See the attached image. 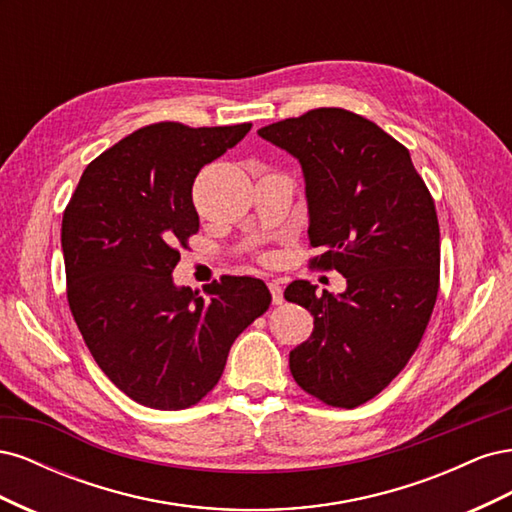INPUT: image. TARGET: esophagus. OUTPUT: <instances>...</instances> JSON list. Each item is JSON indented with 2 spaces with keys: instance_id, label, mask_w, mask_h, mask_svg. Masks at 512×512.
Wrapping results in <instances>:
<instances>
[{
  "instance_id": "esophagus-1",
  "label": "esophagus",
  "mask_w": 512,
  "mask_h": 512,
  "mask_svg": "<svg viewBox=\"0 0 512 512\" xmlns=\"http://www.w3.org/2000/svg\"><path fill=\"white\" fill-rule=\"evenodd\" d=\"M269 290H271V299H273V303H275V305H280V303L284 301V292H282L280 282H277V280L269 282Z\"/></svg>"
}]
</instances>
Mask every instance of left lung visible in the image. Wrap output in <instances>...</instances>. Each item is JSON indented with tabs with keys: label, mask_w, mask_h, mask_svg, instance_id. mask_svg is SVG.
Listing matches in <instances>:
<instances>
[{
	"label": "left lung",
	"mask_w": 512,
	"mask_h": 512,
	"mask_svg": "<svg viewBox=\"0 0 512 512\" xmlns=\"http://www.w3.org/2000/svg\"><path fill=\"white\" fill-rule=\"evenodd\" d=\"M258 136L297 158L305 179L314 265L346 277V290L288 284L286 301L314 316L290 352L303 391L335 408L376 397L421 344L440 286V226L410 151L374 121L314 108Z\"/></svg>",
	"instance_id": "1"
}]
</instances>
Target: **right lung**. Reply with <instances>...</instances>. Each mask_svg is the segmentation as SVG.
I'll return each mask as SVG.
<instances>
[{"instance_id": "1", "label": "right lung", "mask_w": 512, "mask_h": 512, "mask_svg": "<svg viewBox=\"0 0 512 512\" xmlns=\"http://www.w3.org/2000/svg\"><path fill=\"white\" fill-rule=\"evenodd\" d=\"M250 128L162 121L136 130L85 168L64 211L72 316L100 369L136 404H198L232 342L271 303L256 277L224 275L205 288L207 301L173 282L177 247L198 232L194 179Z\"/></svg>"}]
</instances>
